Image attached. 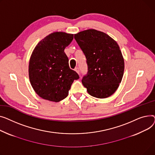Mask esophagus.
Masks as SVG:
<instances>
[{
	"instance_id": "34e87169",
	"label": "esophagus",
	"mask_w": 155,
	"mask_h": 155,
	"mask_svg": "<svg viewBox=\"0 0 155 155\" xmlns=\"http://www.w3.org/2000/svg\"><path fill=\"white\" fill-rule=\"evenodd\" d=\"M75 71L77 72V73H78L79 75L80 74V73H79V69L78 68H76L75 69Z\"/></svg>"
}]
</instances>
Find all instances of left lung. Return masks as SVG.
Returning <instances> with one entry per match:
<instances>
[{"label": "left lung", "mask_w": 155, "mask_h": 155, "mask_svg": "<svg viewBox=\"0 0 155 155\" xmlns=\"http://www.w3.org/2000/svg\"><path fill=\"white\" fill-rule=\"evenodd\" d=\"M74 39L87 59L88 71L82 83L91 96L110 97L119 87L124 73L119 45L107 34L93 29L74 34Z\"/></svg>", "instance_id": "8db88e82"}]
</instances>
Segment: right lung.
Here are the masks:
<instances>
[{
	"label": "right lung",
	"mask_w": 155,
	"mask_h": 155,
	"mask_svg": "<svg viewBox=\"0 0 155 155\" xmlns=\"http://www.w3.org/2000/svg\"><path fill=\"white\" fill-rule=\"evenodd\" d=\"M73 34L54 32L35 47L29 63V77L34 91L44 99L59 102L66 98L74 80L79 78L70 69L64 52Z\"/></svg>",
	"instance_id": "obj_1"
}]
</instances>
